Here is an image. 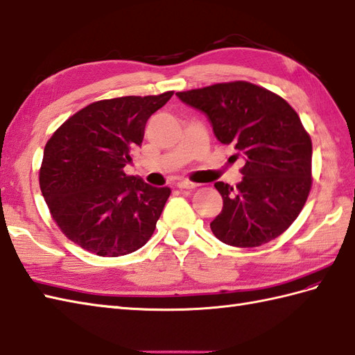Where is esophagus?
<instances>
[{
  "mask_svg": "<svg viewBox=\"0 0 355 355\" xmlns=\"http://www.w3.org/2000/svg\"><path fill=\"white\" fill-rule=\"evenodd\" d=\"M177 187H178V189H195L197 184L192 183V182H187V180H180V182L177 183Z\"/></svg>",
  "mask_w": 355,
  "mask_h": 355,
  "instance_id": "obj_1",
  "label": "esophagus"
}]
</instances>
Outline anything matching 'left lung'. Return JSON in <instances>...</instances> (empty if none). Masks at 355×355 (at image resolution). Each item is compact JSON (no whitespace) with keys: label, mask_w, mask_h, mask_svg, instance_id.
<instances>
[{"label":"left lung","mask_w":355,"mask_h":355,"mask_svg":"<svg viewBox=\"0 0 355 355\" xmlns=\"http://www.w3.org/2000/svg\"><path fill=\"white\" fill-rule=\"evenodd\" d=\"M205 112L216 139L245 158L236 187L215 183L223 210L214 235L233 247H259L290 227L311 191V137L281 96L245 80L180 92Z\"/></svg>","instance_id":"left-lung-1"}]
</instances>
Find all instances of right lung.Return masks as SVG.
<instances>
[{"label": "right lung", "instance_id": "right-lung-1", "mask_svg": "<svg viewBox=\"0 0 355 355\" xmlns=\"http://www.w3.org/2000/svg\"><path fill=\"white\" fill-rule=\"evenodd\" d=\"M173 92L97 101L53 132L40 186L53 221L74 244L116 258L153 236L171 189L153 187L123 168L140 146L148 119Z\"/></svg>", "mask_w": 355, "mask_h": 355}]
</instances>
